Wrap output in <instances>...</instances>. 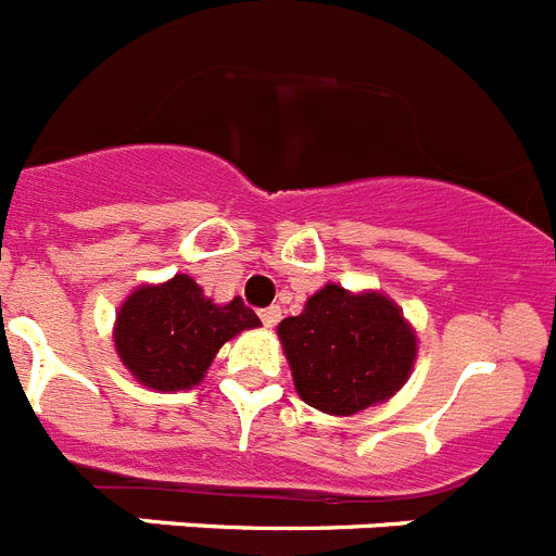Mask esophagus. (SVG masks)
<instances>
[{"label": "esophagus", "mask_w": 556, "mask_h": 556, "mask_svg": "<svg viewBox=\"0 0 556 556\" xmlns=\"http://www.w3.org/2000/svg\"><path fill=\"white\" fill-rule=\"evenodd\" d=\"M278 320H281V306H267V309H261V324L267 326V329H273Z\"/></svg>", "instance_id": "obj_1"}]
</instances>
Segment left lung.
<instances>
[{
  "instance_id": "left-lung-1",
  "label": "left lung",
  "mask_w": 556,
  "mask_h": 556,
  "mask_svg": "<svg viewBox=\"0 0 556 556\" xmlns=\"http://www.w3.org/2000/svg\"><path fill=\"white\" fill-rule=\"evenodd\" d=\"M295 391L331 416H354L388 402L414 371L416 334L382 292L326 283L301 315L278 326Z\"/></svg>"
}]
</instances>
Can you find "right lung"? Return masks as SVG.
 I'll return each mask as SVG.
<instances>
[{"label": "right lung", "mask_w": 556, "mask_h": 556, "mask_svg": "<svg viewBox=\"0 0 556 556\" xmlns=\"http://www.w3.org/2000/svg\"><path fill=\"white\" fill-rule=\"evenodd\" d=\"M261 326L241 298L219 306L191 275L137 287L115 320V349L131 377L154 391H185L202 382L216 351Z\"/></svg>", "instance_id": "add662e5"}]
</instances>
